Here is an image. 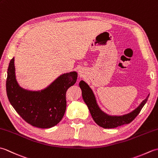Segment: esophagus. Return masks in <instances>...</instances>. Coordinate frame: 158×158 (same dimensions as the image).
Returning <instances> with one entry per match:
<instances>
[{
	"mask_svg": "<svg viewBox=\"0 0 158 158\" xmlns=\"http://www.w3.org/2000/svg\"><path fill=\"white\" fill-rule=\"evenodd\" d=\"M85 71L84 69H79V75L80 77H83V76L85 75Z\"/></svg>",
	"mask_w": 158,
	"mask_h": 158,
	"instance_id": "34e87169",
	"label": "esophagus"
}]
</instances>
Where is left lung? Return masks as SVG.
I'll use <instances>...</instances> for the list:
<instances>
[{"mask_svg": "<svg viewBox=\"0 0 158 158\" xmlns=\"http://www.w3.org/2000/svg\"><path fill=\"white\" fill-rule=\"evenodd\" d=\"M79 87L82 92L83 99L88 106L93 119L98 126L104 128H114L132 122L139 115L149 96V94H148L147 98L131 112L122 115H111L107 114L100 109L97 102L94 93L88 83L81 80L79 82Z\"/></svg>", "mask_w": 158, "mask_h": 158, "instance_id": "8db88e82", "label": "left lung"}]
</instances>
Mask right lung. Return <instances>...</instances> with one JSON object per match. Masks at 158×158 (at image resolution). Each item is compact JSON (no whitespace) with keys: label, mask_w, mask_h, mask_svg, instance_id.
<instances>
[{"label":"right lung","mask_w":158,"mask_h":158,"mask_svg":"<svg viewBox=\"0 0 158 158\" xmlns=\"http://www.w3.org/2000/svg\"><path fill=\"white\" fill-rule=\"evenodd\" d=\"M77 79V73L72 71L60 75L41 90L26 89L17 81L13 58L7 70L6 94L12 106L26 122L40 128H49L62 119L66 108V90Z\"/></svg>","instance_id":"add662e5"}]
</instances>
